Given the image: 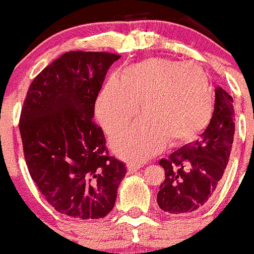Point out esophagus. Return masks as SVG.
Segmentation results:
<instances>
[{
  "label": "esophagus",
  "mask_w": 254,
  "mask_h": 254,
  "mask_svg": "<svg viewBox=\"0 0 254 254\" xmlns=\"http://www.w3.org/2000/svg\"><path fill=\"white\" fill-rule=\"evenodd\" d=\"M127 172L129 173H134V172H136L137 170H140V165H137V163H132V162H130V163H127Z\"/></svg>",
  "instance_id": "obj_1"
}]
</instances>
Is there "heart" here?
I'll return each mask as SVG.
<instances>
[{
	"label": "heart",
	"instance_id": "b5f03b06",
	"mask_svg": "<svg viewBox=\"0 0 254 254\" xmlns=\"http://www.w3.org/2000/svg\"><path fill=\"white\" fill-rule=\"evenodd\" d=\"M139 103L143 119L111 140L113 150L131 161L151 157L167 141L170 145L193 141L214 113L211 87L203 68L162 58L127 66L119 79H109L97 98V118L113 132L136 117Z\"/></svg>",
	"mask_w": 254,
	"mask_h": 254
}]
</instances>
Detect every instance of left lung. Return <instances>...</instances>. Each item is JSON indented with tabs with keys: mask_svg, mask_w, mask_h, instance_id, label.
I'll list each match as a JSON object with an SVG mask.
<instances>
[{
	"mask_svg": "<svg viewBox=\"0 0 254 254\" xmlns=\"http://www.w3.org/2000/svg\"><path fill=\"white\" fill-rule=\"evenodd\" d=\"M232 103V97L216 87L212 118L200 139L160 161L166 178L160 186L157 203L163 211L175 215L198 211L216 193L234 142Z\"/></svg>",
	"mask_w": 254,
	"mask_h": 254,
	"instance_id": "left-lung-1",
	"label": "left lung"
}]
</instances>
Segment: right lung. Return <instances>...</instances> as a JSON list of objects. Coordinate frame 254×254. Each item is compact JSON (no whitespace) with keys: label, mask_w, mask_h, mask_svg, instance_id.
Returning <instances> with one entry per match:
<instances>
[{"label":"right lung","mask_w":254,"mask_h":254,"mask_svg":"<svg viewBox=\"0 0 254 254\" xmlns=\"http://www.w3.org/2000/svg\"><path fill=\"white\" fill-rule=\"evenodd\" d=\"M120 55L68 51L33 79L19 118L30 177L56 211L76 219H101L114 207L127 175L109 156L94 104L107 72Z\"/></svg>","instance_id":"right-lung-1"}]
</instances>
